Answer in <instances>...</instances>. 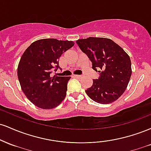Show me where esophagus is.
<instances>
[{
	"label": "esophagus",
	"instance_id": "1",
	"mask_svg": "<svg viewBox=\"0 0 151 151\" xmlns=\"http://www.w3.org/2000/svg\"><path fill=\"white\" fill-rule=\"evenodd\" d=\"M74 77H76V78H81V75H74Z\"/></svg>",
	"mask_w": 151,
	"mask_h": 151
}]
</instances>
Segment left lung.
<instances>
[{
  "mask_svg": "<svg viewBox=\"0 0 151 151\" xmlns=\"http://www.w3.org/2000/svg\"><path fill=\"white\" fill-rule=\"evenodd\" d=\"M77 44L92 62V69L99 72L91 87L85 90L93 101L108 104L124 93L131 79V62L129 55L111 39L89 37Z\"/></svg>",
  "mask_w": 151,
  "mask_h": 151,
  "instance_id": "1",
  "label": "left lung"
}]
</instances>
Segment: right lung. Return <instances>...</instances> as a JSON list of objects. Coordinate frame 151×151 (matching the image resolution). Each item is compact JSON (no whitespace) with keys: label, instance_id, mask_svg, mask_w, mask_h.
I'll list each match as a JSON object with an SVG mask.
<instances>
[{"label":"right lung","instance_id":"obj_1","mask_svg":"<svg viewBox=\"0 0 151 151\" xmlns=\"http://www.w3.org/2000/svg\"><path fill=\"white\" fill-rule=\"evenodd\" d=\"M74 42L54 38L38 40L22 54L18 67L21 89L30 101L43 109L55 108L65 99L70 77H51L50 74L60 67L62 54Z\"/></svg>","mask_w":151,"mask_h":151}]
</instances>
